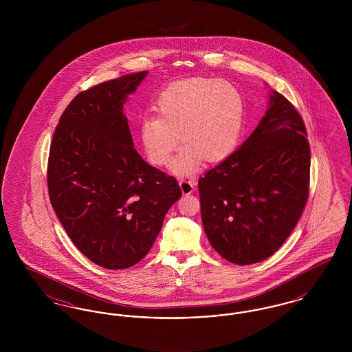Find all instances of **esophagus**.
<instances>
[{"label": "esophagus", "instance_id": "esophagus-1", "mask_svg": "<svg viewBox=\"0 0 352 352\" xmlns=\"http://www.w3.org/2000/svg\"><path fill=\"white\" fill-rule=\"evenodd\" d=\"M179 187H181V190H182V194L187 195V194L194 192V190H195V182H194V181H186V179H182V181H179Z\"/></svg>", "mask_w": 352, "mask_h": 352}]
</instances>
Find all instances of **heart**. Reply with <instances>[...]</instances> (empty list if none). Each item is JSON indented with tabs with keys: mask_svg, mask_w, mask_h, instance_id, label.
I'll use <instances>...</instances> for the list:
<instances>
[{
	"mask_svg": "<svg viewBox=\"0 0 352 352\" xmlns=\"http://www.w3.org/2000/svg\"><path fill=\"white\" fill-rule=\"evenodd\" d=\"M155 116L140 121L138 137L148 160L168 166L184 142L173 171L192 174L201 158L217 161L234 149L243 125L244 104L239 89L215 79H188L168 87L153 104Z\"/></svg>",
	"mask_w": 352,
	"mask_h": 352,
	"instance_id": "b5f03b06",
	"label": "heart"
}]
</instances>
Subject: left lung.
<instances>
[{
	"label": "left lung",
	"mask_w": 352,
	"mask_h": 352,
	"mask_svg": "<svg viewBox=\"0 0 352 352\" xmlns=\"http://www.w3.org/2000/svg\"><path fill=\"white\" fill-rule=\"evenodd\" d=\"M300 113L277 91L243 145L199 179L212 248L237 265L260 263L292 234L309 197L310 148Z\"/></svg>",
	"instance_id": "obj_1"
}]
</instances>
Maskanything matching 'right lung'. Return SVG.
<instances>
[{
	"mask_svg": "<svg viewBox=\"0 0 352 352\" xmlns=\"http://www.w3.org/2000/svg\"><path fill=\"white\" fill-rule=\"evenodd\" d=\"M148 71L80 92L51 142V204L76 248L96 265L126 269L142 260L182 191L174 177L134 149L124 104Z\"/></svg>",
	"mask_w": 352,
	"mask_h": 352,
	"instance_id": "add662e5",
	"label": "right lung"
}]
</instances>
